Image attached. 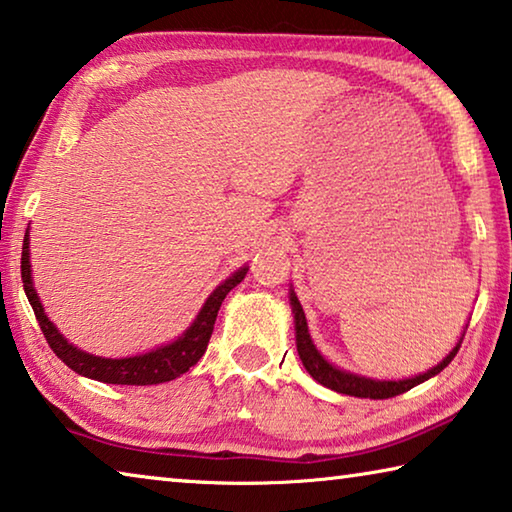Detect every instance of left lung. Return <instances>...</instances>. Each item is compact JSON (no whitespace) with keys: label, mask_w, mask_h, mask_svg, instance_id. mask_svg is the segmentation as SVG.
<instances>
[{"label":"left lung","mask_w":512,"mask_h":512,"mask_svg":"<svg viewBox=\"0 0 512 512\" xmlns=\"http://www.w3.org/2000/svg\"><path fill=\"white\" fill-rule=\"evenodd\" d=\"M289 305H291V314H293V325H296V348H298L302 366L307 368L309 375L314 377L318 384L332 388V391H336V393L352 395V397H370V400H388V397L402 395L406 391H411L413 386L422 384V381L436 377L438 372L445 370L449 363H452V359L456 357V352L463 343L465 329H467V325H465L461 339H458L452 352H449L447 357L438 363V366L429 368L427 372H420V375L406 377V379H372V377H363V375H357V372H350V370L334 366V363H329L323 354H320L314 341H311L305 311H302V305H300V300L296 296V291H293V287L289 289ZM467 323H470V320H467Z\"/></svg>","instance_id":"1"}]
</instances>
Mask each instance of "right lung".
Masks as SVG:
<instances>
[{
    "instance_id": "1",
    "label": "right lung",
    "mask_w": 512,
    "mask_h": 512,
    "mask_svg": "<svg viewBox=\"0 0 512 512\" xmlns=\"http://www.w3.org/2000/svg\"><path fill=\"white\" fill-rule=\"evenodd\" d=\"M29 241L31 239H29V228H27L24 246H22L24 293H27L29 305L33 307V314L38 318L40 329L42 334H45L49 348L56 352V357L63 361L65 366H69L74 372H79V375L88 379L103 381V384H117V386L164 384V381L176 379L192 366H196L198 359H201L207 350V343H210L214 320L221 309V302L248 273V266H241L230 277H225L219 287L207 296L201 311H198L194 318V323L189 325L176 341L158 345V348L135 354V357L108 359V357H97V354H90V352H83L81 348H76V345L69 343L65 336L60 334V329L51 323L49 316L45 314V307H42L38 291L33 287Z\"/></svg>"
}]
</instances>
